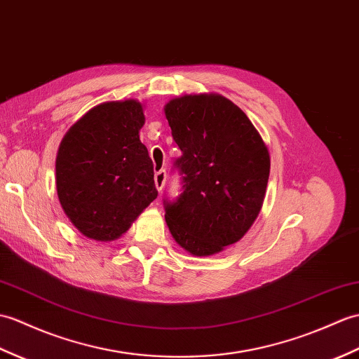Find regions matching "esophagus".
<instances>
[{"label":"esophagus","instance_id":"obj_1","mask_svg":"<svg viewBox=\"0 0 359 359\" xmlns=\"http://www.w3.org/2000/svg\"><path fill=\"white\" fill-rule=\"evenodd\" d=\"M165 180H166V171H165V170L157 171V172H156V176H154V183H156V188H157V191H162V189H163Z\"/></svg>","mask_w":359,"mask_h":359}]
</instances>
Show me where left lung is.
<instances>
[{
  "instance_id": "obj_1",
  "label": "left lung",
  "mask_w": 359,
  "mask_h": 359,
  "mask_svg": "<svg viewBox=\"0 0 359 359\" xmlns=\"http://www.w3.org/2000/svg\"><path fill=\"white\" fill-rule=\"evenodd\" d=\"M182 156V194L165 200V220L177 243L197 257L236 243L263 206L271 159L262 136L222 95H185L165 105Z\"/></svg>"
}]
</instances>
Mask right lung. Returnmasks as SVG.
I'll return each mask as SVG.
<instances>
[{"instance_id":"add662e5","label":"right lung","mask_w":359,"mask_h":359,"mask_svg":"<svg viewBox=\"0 0 359 359\" xmlns=\"http://www.w3.org/2000/svg\"><path fill=\"white\" fill-rule=\"evenodd\" d=\"M145 116L135 99L91 108L67 131L56 156V189L81 234L111 241L157 197L153 162L139 139Z\"/></svg>"}]
</instances>
